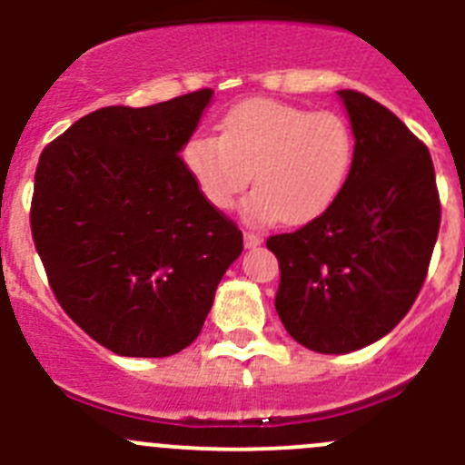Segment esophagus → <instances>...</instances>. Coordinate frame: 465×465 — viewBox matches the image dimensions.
Returning <instances> with one entry per match:
<instances>
[{"label":"esophagus","instance_id":"obj_1","mask_svg":"<svg viewBox=\"0 0 465 465\" xmlns=\"http://www.w3.org/2000/svg\"><path fill=\"white\" fill-rule=\"evenodd\" d=\"M242 238H245V247H256L262 242V236L256 232H245L242 233Z\"/></svg>","mask_w":465,"mask_h":465}]
</instances>
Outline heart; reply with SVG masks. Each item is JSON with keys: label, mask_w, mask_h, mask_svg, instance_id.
<instances>
[{"label": "heart", "mask_w": 465, "mask_h": 465, "mask_svg": "<svg viewBox=\"0 0 465 465\" xmlns=\"http://www.w3.org/2000/svg\"><path fill=\"white\" fill-rule=\"evenodd\" d=\"M353 162L355 137L344 116L272 98L238 103L220 137L193 134L184 145L186 171L213 209H232L254 173L256 191L242 206L252 223H311L335 203Z\"/></svg>", "instance_id": "b5f03b06"}]
</instances>
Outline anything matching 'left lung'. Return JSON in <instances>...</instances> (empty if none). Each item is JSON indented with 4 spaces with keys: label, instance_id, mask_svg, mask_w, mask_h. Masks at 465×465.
<instances>
[{
    "label": "left lung",
    "instance_id": "1",
    "mask_svg": "<svg viewBox=\"0 0 465 465\" xmlns=\"http://www.w3.org/2000/svg\"><path fill=\"white\" fill-rule=\"evenodd\" d=\"M337 94L355 137L349 180L315 220L267 238L281 270L276 312L317 353L373 344L410 312L440 224L428 145L367 94Z\"/></svg>",
    "mask_w": 465,
    "mask_h": 465
}]
</instances>
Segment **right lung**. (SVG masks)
Segmentation results:
<instances>
[{"mask_svg": "<svg viewBox=\"0 0 465 465\" xmlns=\"http://www.w3.org/2000/svg\"><path fill=\"white\" fill-rule=\"evenodd\" d=\"M211 94L89 112L37 162L31 233L46 279L63 311L116 355L186 349L242 252V232L180 157Z\"/></svg>", "mask_w": 465, "mask_h": 465, "instance_id": "add662e5", "label": "right lung"}]
</instances>
